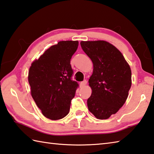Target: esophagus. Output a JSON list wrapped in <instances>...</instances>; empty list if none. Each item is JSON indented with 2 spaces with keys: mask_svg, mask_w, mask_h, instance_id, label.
Returning a JSON list of instances; mask_svg holds the SVG:
<instances>
[{
  "mask_svg": "<svg viewBox=\"0 0 154 154\" xmlns=\"http://www.w3.org/2000/svg\"><path fill=\"white\" fill-rule=\"evenodd\" d=\"M87 83V80H84L83 81H82V82H81L80 85H81V87H83V86H85V85H86Z\"/></svg>",
  "mask_w": 154,
  "mask_h": 154,
  "instance_id": "esophagus-1",
  "label": "esophagus"
}]
</instances>
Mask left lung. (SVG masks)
<instances>
[{
    "mask_svg": "<svg viewBox=\"0 0 154 154\" xmlns=\"http://www.w3.org/2000/svg\"><path fill=\"white\" fill-rule=\"evenodd\" d=\"M93 64L89 79L92 93L87 107L96 118L106 119L116 113L128 97L131 85L130 67L122 53L105 41H81Z\"/></svg>",
    "mask_w": 154,
    "mask_h": 154,
    "instance_id": "left-lung-1",
    "label": "left lung"
}]
</instances>
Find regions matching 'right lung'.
I'll use <instances>...</instances> for the list:
<instances>
[{"label":"right lung","mask_w":154,"mask_h":154,"mask_svg":"<svg viewBox=\"0 0 154 154\" xmlns=\"http://www.w3.org/2000/svg\"><path fill=\"white\" fill-rule=\"evenodd\" d=\"M77 41H59L45 51L29 69L31 95L43 115L52 120L62 119L70 109L79 84L71 79V59Z\"/></svg>","instance_id":"1"}]
</instances>
